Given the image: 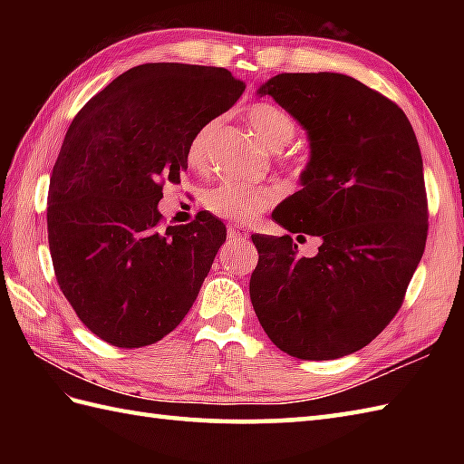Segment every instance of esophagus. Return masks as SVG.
Returning <instances> with one entry per match:
<instances>
[{
	"mask_svg": "<svg viewBox=\"0 0 464 464\" xmlns=\"http://www.w3.org/2000/svg\"><path fill=\"white\" fill-rule=\"evenodd\" d=\"M227 237H229L231 241H245L249 237V231L243 229V227H239V225H229L227 227Z\"/></svg>",
	"mask_w": 464,
	"mask_h": 464,
	"instance_id": "34e87169",
	"label": "esophagus"
}]
</instances>
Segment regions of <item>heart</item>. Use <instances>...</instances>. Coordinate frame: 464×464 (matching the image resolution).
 Masks as SVG:
<instances>
[{
	"label": "heart",
	"mask_w": 464,
	"mask_h": 464,
	"mask_svg": "<svg viewBox=\"0 0 464 464\" xmlns=\"http://www.w3.org/2000/svg\"><path fill=\"white\" fill-rule=\"evenodd\" d=\"M245 117L251 125V130L259 140L271 147V150H283L285 145L293 141L297 135V121L295 117L283 110L281 105L273 102H255L247 107ZM221 120L205 121L199 130L191 137L189 147H187V161L191 167H203L209 161L211 147L217 131H219ZM279 193L273 187L265 185H247L239 181H225L213 187L205 193L203 203L211 213L225 217L233 221H251L261 211L269 209L271 205L277 203Z\"/></svg>",
	"instance_id": "obj_1"
}]
</instances>
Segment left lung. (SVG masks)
I'll list each match as a JSON object with an SVG mask.
<instances>
[{
  "label": "left lung",
  "mask_w": 464,
  "mask_h": 464,
  "mask_svg": "<svg viewBox=\"0 0 464 464\" xmlns=\"http://www.w3.org/2000/svg\"><path fill=\"white\" fill-rule=\"evenodd\" d=\"M309 133L303 189L273 219L321 239L251 235L249 295L267 337L291 357L329 361L377 337L399 313L429 231L417 135L389 97L343 73H279L261 85Z\"/></svg>",
  "instance_id": "8db88e82"
}]
</instances>
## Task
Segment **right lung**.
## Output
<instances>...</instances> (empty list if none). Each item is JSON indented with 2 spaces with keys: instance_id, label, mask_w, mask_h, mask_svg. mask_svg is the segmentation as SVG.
<instances>
[{
  "instance_id": "1",
  "label": "right lung",
  "mask_w": 464,
  "mask_h": 464,
  "mask_svg": "<svg viewBox=\"0 0 464 464\" xmlns=\"http://www.w3.org/2000/svg\"><path fill=\"white\" fill-rule=\"evenodd\" d=\"M243 92L223 67L143 63L69 125L49 179V251L77 317L113 347L161 341L195 303L225 225L199 211L163 229L157 203L187 169L195 131Z\"/></svg>"
}]
</instances>
